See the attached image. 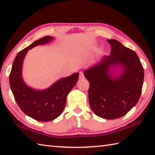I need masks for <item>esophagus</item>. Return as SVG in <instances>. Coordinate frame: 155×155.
Returning a JSON list of instances; mask_svg holds the SVG:
<instances>
[{"label":"esophagus","instance_id":"1","mask_svg":"<svg viewBox=\"0 0 155 155\" xmlns=\"http://www.w3.org/2000/svg\"><path fill=\"white\" fill-rule=\"evenodd\" d=\"M84 76L83 74V73H82V72H80V74H79V79L82 80V79H84Z\"/></svg>","mask_w":155,"mask_h":155}]
</instances>
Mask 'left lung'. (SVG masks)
Segmentation results:
<instances>
[{"instance_id":"8db88e82","label":"left lung","mask_w":155,"mask_h":155,"mask_svg":"<svg viewBox=\"0 0 155 155\" xmlns=\"http://www.w3.org/2000/svg\"><path fill=\"white\" fill-rule=\"evenodd\" d=\"M110 55L83 71L90 83L88 101L93 113L105 119L122 117L139 101L144 69L136 52L119 41L107 39Z\"/></svg>"}]
</instances>
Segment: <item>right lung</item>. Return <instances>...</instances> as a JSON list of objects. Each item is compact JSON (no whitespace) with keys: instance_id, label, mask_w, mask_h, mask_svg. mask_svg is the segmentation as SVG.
<instances>
[{"instance_id":"1","label":"right lung","mask_w":155,"mask_h":155,"mask_svg":"<svg viewBox=\"0 0 155 155\" xmlns=\"http://www.w3.org/2000/svg\"><path fill=\"white\" fill-rule=\"evenodd\" d=\"M54 38L47 36L20 51L13 62L9 76L10 87L18 107L28 117L41 122L51 121L60 116L66 105L67 94L75 86L79 76L78 72H75L42 90L35 89L25 83L22 65L28 51L38 45L48 44Z\"/></svg>"}]
</instances>
